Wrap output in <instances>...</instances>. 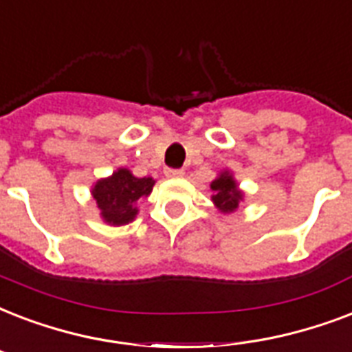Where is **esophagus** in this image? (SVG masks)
Returning a JSON list of instances; mask_svg holds the SVG:
<instances>
[{
    "instance_id": "1",
    "label": "esophagus",
    "mask_w": 352,
    "mask_h": 352,
    "mask_svg": "<svg viewBox=\"0 0 352 352\" xmlns=\"http://www.w3.org/2000/svg\"><path fill=\"white\" fill-rule=\"evenodd\" d=\"M184 174V168H165V176L167 178H182Z\"/></svg>"
}]
</instances>
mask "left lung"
<instances>
[{
  "label": "left lung",
  "mask_w": 352,
  "mask_h": 352,
  "mask_svg": "<svg viewBox=\"0 0 352 352\" xmlns=\"http://www.w3.org/2000/svg\"><path fill=\"white\" fill-rule=\"evenodd\" d=\"M211 189L214 190L213 201L222 213L235 211L236 207H239V201L242 200V192L236 189L235 179L231 178L230 173L220 174V178H217L211 184Z\"/></svg>",
  "instance_id": "1"
}]
</instances>
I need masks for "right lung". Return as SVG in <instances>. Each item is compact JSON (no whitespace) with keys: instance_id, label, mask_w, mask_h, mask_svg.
Listing matches in <instances>:
<instances>
[{"instance_id":"add662e5","label":"right lung","mask_w":352,"mask_h":352,"mask_svg":"<svg viewBox=\"0 0 352 352\" xmlns=\"http://www.w3.org/2000/svg\"><path fill=\"white\" fill-rule=\"evenodd\" d=\"M152 178H135L126 168H119L110 178L100 179L94 187V198L102 219L111 226L128 224L138 214V200L151 195Z\"/></svg>"}]
</instances>
